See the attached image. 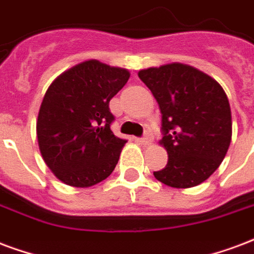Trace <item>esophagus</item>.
Returning a JSON list of instances; mask_svg holds the SVG:
<instances>
[{
	"instance_id": "esophagus-1",
	"label": "esophagus",
	"mask_w": 254,
	"mask_h": 254,
	"mask_svg": "<svg viewBox=\"0 0 254 254\" xmlns=\"http://www.w3.org/2000/svg\"><path fill=\"white\" fill-rule=\"evenodd\" d=\"M139 142L142 143V144H144V146H150L152 143V139H151V135L150 134H146L143 138L139 139Z\"/></svg>"
}]
</instances>
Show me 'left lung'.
I'll return each mask as SVG.
<instances>
[{"label":"left lung","instance_id":"1","mask_svg":"<svg viewBox=\"0 0 254 254\" xmlns=\"http://www.w3.org/2000/svg\"><path fill=\"white\" fill-rule=\"evenodd\" d=\"M159 104L163 138L169 155L159 182L189 189L205 182L224 161L232 140V111L220 83L182 63L151 66L138 72Z\"/></svg>","mask_w":254,"mask_h":254}]
</instances>
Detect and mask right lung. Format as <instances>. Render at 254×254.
<instances>
[{"label": "right lung", "mask_w": 254, "mask_h": 254, "mask_svg": "<svg viewBox=\"0 0 254 254\" xmlns=\"http://www.w3.org/2000/svg\"><path fill=\"white\" fill-rule=\"evenodd\" d=\"M129 70L87 60L53 80L44 95L36 134L44 162L72 188H91L110 177L127 140L110 128L111 100Z\"/></svg>", "instance_id": "right-lung-1"}]
</instances>
